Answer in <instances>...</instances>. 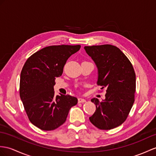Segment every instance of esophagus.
Instances as JSON below:
<instances>
[{"instance_id": "34e87169", "label": "esophagus", "mask_w": 156, "mask_h": 156, "mask_svg": "<svg viewBox=\"0 0 156 156\" xmlns=\"http://www.w3.org/2000/svg\"><path fill=\"white\" fill-rule=\"evenodd\" d=\"M86 102V100L83 98H78V102L79 103H81V102Z\"/></svg>"}]
</instances>
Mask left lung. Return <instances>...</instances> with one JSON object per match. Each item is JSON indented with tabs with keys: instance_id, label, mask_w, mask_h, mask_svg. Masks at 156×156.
I'll return each mask as SVG.
<instances>
[{
	"instance_id": "8db88e82",
	"label": "left lung",
	"mask_w": 156,
	"mask_h": 156,
	"mask_svg": "<svg viewBox=\"0 0 156 156\" xmlns=\"http://www.w3.org/2000/svg\"><path fill=\"white\" fill-rule=\"evenodd\" d=\"M98 68L97 85L105 88V99L91 102L96 111L90 122L101 130H111L126 120L135 101L136 73L132 64L119 48L110 44L85 46Z\"/></svg>"
}]
</instances>
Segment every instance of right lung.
Listing matches in <instances>:
<instances>
[{
    "mask_svg": "<svg viewBox=\"0 0 156 156\" xmlns=\"http://www.w3.org/2000/svg\"><path fill=\"white\" fill-rule=\"evenodd\" d=\"M80 45L45 47L32 54L22 67L20 97L28 119L42 130H53L66 122L77 98L69 94L55 96V79L62 75L67 60Z\"/></svg>",
    "mask_w": 156,
    "mask_h": 156,
    "instance_id": "1",
    "label": "right lung"
}]
</instances>
